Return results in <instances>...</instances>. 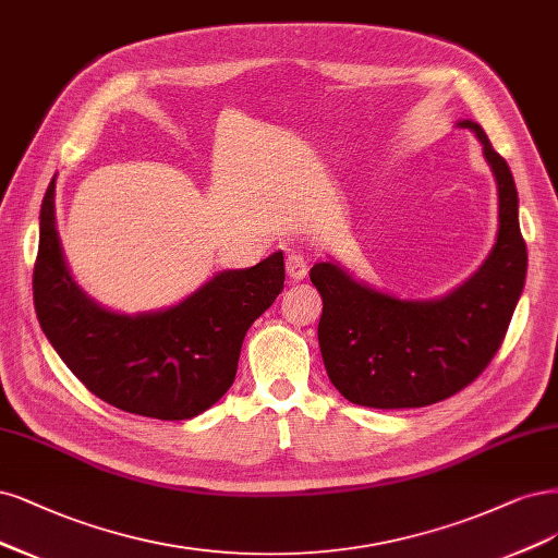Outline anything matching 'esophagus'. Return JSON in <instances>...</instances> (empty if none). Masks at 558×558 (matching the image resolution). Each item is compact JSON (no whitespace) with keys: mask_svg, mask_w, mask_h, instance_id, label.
<instances>
[{"mask_svg":"<svg viewBox=\"0 0 558 558\" xmlns=\"http://www.w3.org/2000/svg\"><path fill=\"white\" fill-rule=\"evenodd\" d=\"M306 270H310V267H306V260L300 254H288V258H286V275H288V279H291V281H302L306 277Z\"/></svg>","mask_w":558,"mask_h":558,"instance_id":"1","label":"esophagus"}]
</instances>
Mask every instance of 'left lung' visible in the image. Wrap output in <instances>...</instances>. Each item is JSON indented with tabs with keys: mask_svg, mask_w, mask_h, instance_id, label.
<instances>
[{
	"mask_svg": "<svg viewBox=\"0 0 558 558\" xmlns=\"http://www.w3.org/2000/svg\"><path fill=\"white\" fill-rule=\"evenodd\" d=\"M483 145L498 194V230L483 265L432 300H403L353 279L337 260L316 263L323 298L318 343L332 386L369 409H420L475 380L501 345L526 281L520 198L506 159L477 122L459 120Z\"/></svg>",
	"mask_w": 558,
	"mask_h": 558,
	"instance_id": "8db88e82",
	"label": "left lung"
}]
</instances>
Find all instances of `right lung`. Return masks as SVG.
I'll list each match as a JSON object with an SVG mask.
<instances>
[{
    "mask_svg": "<svg viewBox=\"0 0 558 558\" xmlns=\"http://www.w3.org/2000/svg\"><path fill=\"white\" fill-rule=\"evenodd\" d=\"M54 178L38 217L34 306L57 355L92 395L126 413L189 420L215 407L233 386L246 330L283 291V254L217 272L166 310L112 312L69 270L54 221Z\"/></svg>",
    "mask_w": 558,
    "mask_h": 558,
    "instance_id": "obj_1",
    "label": "right lung"
}]
</instances>
